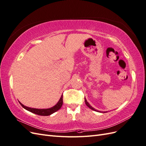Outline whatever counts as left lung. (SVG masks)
Returning <instances> with one entry per match:
<instances>
[{"label": "left lung", "instance_id": "obj_1", "mask_svg": "<svg viewBox=\"0 0 146 146\" xmlns=\"http://www.w3.org/2000/svg\"><path fill=\"white\" fill-rule=\"evenodd\" d=\"M85 104H86V105L88 106V107H89L90 109H91V110H94V111H98V110H95L93 107H92L90 105V104L88 102H87V100H86V99H85ZM99 112H100V111H99ZM105 113V112H104Z\"/></svg>", "mask_w": 146, "mask_h": 146}]
</instances>
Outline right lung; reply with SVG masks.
<instances>
[{"mask_svg":"<svg viewBox=\"0 0 146 146\" xmlns=\"http://www.w3.org/2000/svg\"><path fill=\"white\" fill-rule=\"evenodd\" d=\"M21 105L25 110H28V111L32 112L33 113H35L38 115L40 116H49L50 114H53L54 113L58 111L61 107V106L63 105V95L61 96V98L60 99L59 101L58 102L55 106L54 107L50 108H47V109H37V108H29L24 106L23 104H22L21 102H19Z\"/></svg>","mask_w":146,"mask_h":146,"instance_id":"right-lung-1","label":"right lung"}]
</instances>
